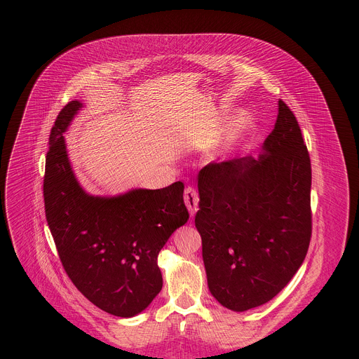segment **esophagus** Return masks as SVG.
<instances>
[{"mask_svg": "<svg viewBox=\"0 0 359 359\" xmlns=\"http://www.w3.org/2000/svg\"><path fill=\"white\" fill-rule=\"evenodd\" d=\"M184 202L188 207L191 215H195L196 211L199 210V195H198V191L192 187H188L185 189V194H184Z\"/></svg>", "mask_w": 359, "mask_h": 359, "instance_id": "1", "label": "esophagus"}]
</instances>
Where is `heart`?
Wrapping results in <instances>:
<instances>
[{"instance_id": "obj_1", "label": "heart", "mask_w": 359, "mask_h": 359, "mask_svg": "<svg viewBox=\"0 0 359 359\" xmlns=\"http://www.w3.org/2000/svg\"><path fill=\"white\" fill-rule=\"evenodd\" d=\"M250 124H252V120L248 113L238 114L225 130L221 141H218V144L212 148L211 157H225L232 154L241 144L245 134L248 133Z\"/></svg>"}]
</instances>
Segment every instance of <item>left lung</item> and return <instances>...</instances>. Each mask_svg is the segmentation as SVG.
Segmentation results:
<instances>
[{"label":"left lung","instance_id":"obj_1","mask_svg":"<svg viewBox=\"0 0 359 359\" xmlns=\"http://www.w3.org/2000/svg\"><path fill=\"white\" fill-rule=\"evenodd\" d=\"M207 283L243 312L272 300L302 266L311 241V161L300 126L279 100L258 157L210 163L198 174Z\"/></svg>","mask_w":359,"mask_h":359}]
</instances>
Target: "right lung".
I'll list each match as a JSON object with an SVG mask.
<instances>
[{"instance_id": "right-lung-1", "label": "right lung", "mask_w": 359, "mask_h": 359, "mask_svg": "<svg viewBox=\"0 0 359 359\" xmlns=\"http://www.w3.org/2000/svg\"><path fill=\"white\" fill-rule=\"evenodd\" d=\"M80 101L57 114L46 161V217L62 265L74 286L97 307L131 318L160 293L157 256L188 218L181 181L163 189H131L117 196H94L79 184L63 133Z\"/></svg>"}]
</instances>
